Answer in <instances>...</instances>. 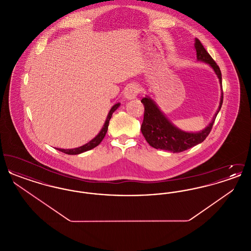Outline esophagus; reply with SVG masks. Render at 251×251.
<instances>
[{
  "label": "esophagus",
  "mask_w": 251,
  "mask_h": 251,
  "mask_svg": "<svg viewBox=\"0 0 251 251\" xmlns=\"http://www.w3.org/2000/svg\"><path fill=\"white\" fill-rule=\"evenodd\" d=\"M139 92V86L136 84H128L124 89V97L127 100H132L136 98Z\"/></svg>",
  "instance_id": "esophagus-1"
}]
</instances>
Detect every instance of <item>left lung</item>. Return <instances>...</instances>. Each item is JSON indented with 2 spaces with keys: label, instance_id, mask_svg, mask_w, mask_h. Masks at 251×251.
Masks as SVG:
<instances>
[{
  "label": "left lung",
  "instance_id": "8db88e82",
  "mask_svg": "<svg viewBox=\"0 0 251 251\" xmlns=\"http://www.w3.org/2000/svg\"><path fill=\"white\" fill-rule=\"evenodd\" d=\"M195 48L197 50V58L209 64L215 71L220 84H222V75L219 67L215 60L209 54V52L203 47L201 42L196 38ZM222 86V85H221ZM143 103L144 120L141 125V131L145 139L150 146L157 150L168 151L173 153L184 151L192 147L203 142L209 135L215 123V118L223 103V91L220 100L219 108L215 114L212 122L203 131L200 132H185L176 128L165 115L157 107L154 101L150 98H143L141 100Z\"/></svg>",
  "mask_w": 251,
  "mask_h": 251
}]
</instances>
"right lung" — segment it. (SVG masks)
I'll return each mask as SVG.
<instances>
[{
  "label": "right lung",
  "instance_id": "add662e5",
  "mask_svg": "<svg viewBox=\"0 0 251 251\" xmlns=\"http://www.w3.org/2000/svg\"><path fill=\"white\" fill-rule=\"evenodd\" d=\"M119 106H120V103H117V104H115L113 107L111 108V110H110V112H109V114H108L107 120L105 121V123H104V125H103L101 131H100V133L96 136L94 139H92L90 142L85 144V145L82 146V147L76 148V149H71V150L57 149V150L60 151H62V152H64V153H66V154L75 155V154H80V153H82V152H84V151H90V150L94 149V148L97 147L99 144L100 143L101 140L104 138V136H105V134H106V132H107L110 119L112 118L113 113L119 108Z\"/></svg>",
  "mask_w": 251,
  "mask_h": 251
}]
</instances>
